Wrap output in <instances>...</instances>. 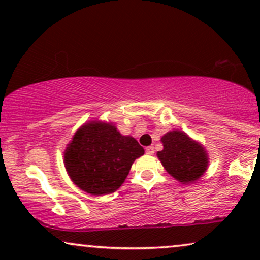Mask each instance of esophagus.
<instances>
[{
	"instance_id": "obj_1",
	"label": "esophagus",
	"mask_w": 260,
	"mask_h": 260,
	"mask_svg": "<svg viewBox=\"0 0 260 260\" xmlns=\"http://www.w3.org/2000/svg\"><path fill=\"white\" fill-rule=\"evenodd\" d=\"M154 151H155V149H154V147H152V145H149V147L145 148V152H147L148 155H152V154H154Z\"/></svg>"
}]
</instances>
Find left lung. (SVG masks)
Listing matches in <instances>:
<instances>
[{
    "label": "left lung",
    "instance_id": "left-lung-1",
    "mask_svg": "<svg viewBox=\"0 0 260 260\" xmlns=\"http://www.w3.org/2000/svg\"><path fill=\"white\" fill-rule=\"evenodd\" d=\"M163 150L157 152L167 172L180 182H194L206 172L208 157L205 149L182 131H170L162 137Z\"/></svg>",
    "mask_w": 260,
    "mask_h": 260
}]
</instances>
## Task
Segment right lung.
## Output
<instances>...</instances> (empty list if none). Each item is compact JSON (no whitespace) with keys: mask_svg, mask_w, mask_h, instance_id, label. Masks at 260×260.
<instances>
[{"mask_svg":"<svg viewBox=\"0 0 260 260\" xmlns=\"http://www.w3.org/2000/svg\"><path fill=\"white\" fill-rule=\"evenodd\" d=\"M144 149L122 136L112 124L91 122L81 126L65 150V167L74 183L92 195L113 193L122 186L135 159Z\"/></svg>","mask_w":260,"mask_h":260,"instance_id":"right-lung-1","label":"right lung"}]
</instances>
